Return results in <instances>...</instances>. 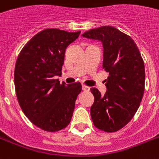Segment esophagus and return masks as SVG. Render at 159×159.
Instances as JSON below:
<instances>
[{"instance_id": "obj_1", "label": "esophagus", "mask_w": 159, "mask_h": 159, "mask_svg": "<svg viewBox=\"0 0 159 159\" xmlns=\"http://www.w3.org/2000/svg\"><path fill=\"white\" fill-rule=\"evenodd\" d=\"M82 90H83L84 92H88L90 90V87H87V86H85V85H82Z\"/></svg>"}]
</instances>
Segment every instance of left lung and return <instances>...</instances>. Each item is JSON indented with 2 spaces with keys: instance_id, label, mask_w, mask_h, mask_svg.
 <instances>
[{
  "instance_id": "1",
  "label": "left lung",
  "mask_w": 159,
  "mask_h": 159,
  "mask_svg": "<svg viewBox=\"0 0 159 159\" xmlns=\"http://www.w3.org/2000/svg\"><path fill=\"white\" fill-rule=\"evenodd\" d=\"M82 37L101 41L102 67L109 73L104 96L91 88L94 103L91 117L94 125L106 132H116L131 120L143 98L144 63L134 41L113 26L92 29Z\"/></svg>"
}]
</instances>
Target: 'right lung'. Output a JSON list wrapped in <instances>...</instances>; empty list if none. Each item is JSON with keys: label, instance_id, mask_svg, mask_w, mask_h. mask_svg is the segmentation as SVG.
I'll list each match as a JSON object with an SVG mask.
<instances>
[{"label": "right lung", "instance_id": "add662e5", "mask_svg": "<svg viewBox=\"0 0 159 159\" xmlns=\"http://www.w3.org/2000/svg\"><path fill=\"white\" fill-rule=\"evenodd\" d=\"M80 33L46 29L26 43L16 61L14 82L19 104L26 117L43 130H61L72 117L82 85L60 84L54 77L62 75L65 49Z\"/></svg>", "mask_w": 159, "mask_h": 159}]
</instances>
